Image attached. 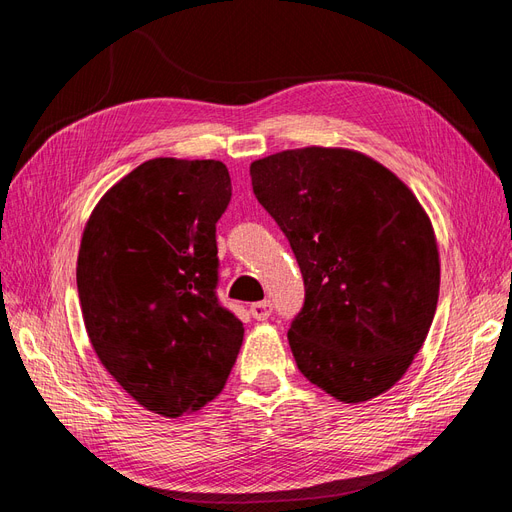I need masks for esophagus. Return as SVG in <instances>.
<instances>
[{"label":"esophagus","mask_w":512,"mask_h":512,"mask_svg":"<svg viewBox=\"0 0 512 512\" xmlns=\"http://www.w3.org/2000/svg\"><path fill=\"white\" fill-rule=\"evenodd\" d=\"M273 312V305L269 301H260V303H252L250 305V314L254 320H267Z\"/></svg>","instance_id":"34e87169"}]
</instances>
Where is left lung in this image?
<instances>
[{
  "mask_svg": "<svg viewBox=\"0 0 512 512\" xmlns=\"http://www.w3.org/2000/svg\"><path fill=\"white\" fill-rule=\"evenodd\" d=\"M250 175L303 273L305 305L288 331L301 374L344 404L393 389L440 294L423 205L393 170L346 147L286 149L254 160Z\"/></svg>",
  "mask_w": 512,
  "mask_h": 512,
  "instance_id": "left-lung-1",
  "label": "left lung"
}]
</instances>
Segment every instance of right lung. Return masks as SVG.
<instances>
[{"instance_id":"add662e5","label":"right lung","mask_w":512,"mask_h":512,"mask_svg":"<svg viewBox=\"0 0 512 512\" xmlns=\"http://www.w3.org/2000/svg\"><path fill=\"white\" fill-rule=\"evenodd\" d=\"M218 160L153 158L119 179L83 230L76 286L89 342L138 406L168 418L218 397L243 324L215 297Z\"/></svg>"}]
</instances>
